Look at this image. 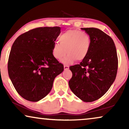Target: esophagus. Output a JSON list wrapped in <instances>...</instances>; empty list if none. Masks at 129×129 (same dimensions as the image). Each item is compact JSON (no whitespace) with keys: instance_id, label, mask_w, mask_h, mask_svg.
I'll list each match as a JSON object with an SVG mask.
<instances>
[{"instance_id":"esophagus-1","label":"esophagus","mask_w":129,"mask_h":129,"mask_svg":"<svg viewBox=\"0 0 129 129\" xmlns=\"http://www.w3.org/2000/svg\"><path fill=\"white\" fill-rule=\"evenodd\" d=\"M69 69V66H68V65H64V70H68Z\"/></svg>"}]
</instances>
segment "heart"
Here are the masks:
<instances>
[{
    "mask_svg": "<svg viewBox=\"0 0 129 129\" xmlns=\"http://www.w3.org/2000/svg\"><path fill=\"white\" fill-rule=\"evenodd\" d=\"M52 47V54L56 59L62 60L64 64H70L76 59L82 60L87 57L91 46L90 37L87 33L79 30L70 29L62 33Z\"/></svg>",
    "mask_w": 129,
    "mask_h": 129,
    "instance_id": "heart-1",
    "label": "heart"
}]
</instances>
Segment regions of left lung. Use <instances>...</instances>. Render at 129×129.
Listing matches in <instances>:
<instances>
[{"label":"left lung","instance_id":"1","mask_svg":"<svg viewBox=\"0 0 129 129\" xmlns=\"http://www.w3.org/2000/svg\"><path fill=\"white\" fill-rule=\"evenodd\" d=\"M90 37L87 57L79 64L70 66L72 77L69 86L84 102L99 99L108 91L117 75L118 59L113 40L101 30L81 28Z\"/></svg>","mask_w":129,"mask_h":129}]
</instances>
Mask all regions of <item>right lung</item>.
Segmentation results:
<instances>
[{"label": "right lung", "mask_w": 129, "mask_h": 129, "mask_svg": "<svg viewBox=\"0 0 129 129\" xmlns=\"http://www.w3.org/2000/svg\"><path fill=\"white\" fill-rule=\"evenodd\" d=\"M60 29L38 27L20 35L14 42L9 57V76L24 99L38 102L46 96L55 77L64 70L52 54Z\"/></svg>", "instance_id": "1"}]
</instances>
